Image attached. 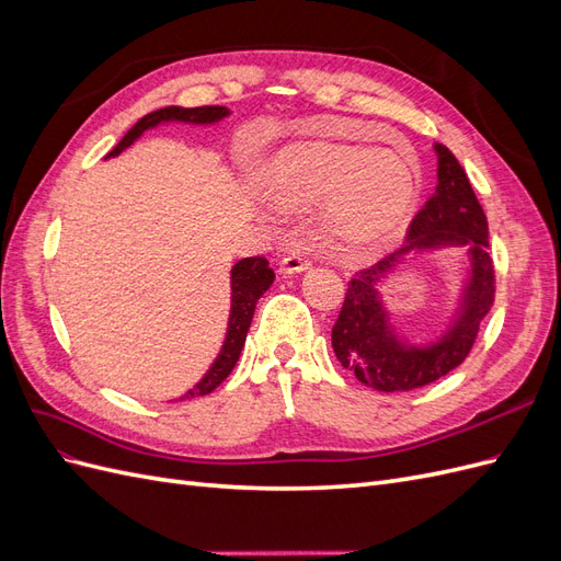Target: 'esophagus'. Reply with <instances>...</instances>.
I'll list each match as a JSON object with an SVG mask.
<instances>
[{
  "label": "esophagus",
  "mask_w": 561,
  "mask_h": 561,
  "mask_svg": "<svg viewBox=\"0 0 561 561\" xmlns=\"http://www.w3.org/2000/svg\"><path fill=\"white\" fill-rule=\"evenodd\" d=\"M309 266H311V260L307 257V254L295 252V250L283 254V260H280L283 274H299V271H307Z\"/></svg>",
  "instance_id": "34e87169"
}]
</instances>
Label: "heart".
<instances>
[{
	"mask_svg": "<svg viewBox=\"0 0 561 561\" xmlns=\"http://www.w3.org/2000/svg\"><path fill=\"white\" fill-rule=\"evenodd\" d=\"M271 190L295 206L328 201L325 231L346 250H358L396 233L419 196L416 168L402 154L334 142H304L283 151Z\"/></svg>",
	"mask_w": 561,
	"mask_h": 561,
	"instance_id": "obj_1",
	"label": "heart"
}]
</instances>
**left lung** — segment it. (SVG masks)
<instances>
[{
    "mask_svg": "<svg viewBox=\"0 0 561 561\" xmlns=\"http://www.w3.org/2000/svg\"><path fill=\"white\" fill-rule=\"evenodd\" d=\"M435 194L414 215L402 248L351 278L342 311L332 328L336 360L351 369L358 381L383 393L414 390L449 375L468 358L480 332V320L494 307L496 271L489 254L486 215L461 163L445 145H435ZM439 244L471 245L473 268L462 313L448 334L428 350L404 347L387 328L376 283L407 251Z\"/></svg>",
    "mask_w": 561,
    "mask_h": 561,
    "instance_id": "obj_1",
    "label": "left lung"
}]
</instances>
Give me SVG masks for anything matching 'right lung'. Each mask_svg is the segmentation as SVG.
I'll use <instances>...</instances> for the list:
<instances>
[{"mask_svg": "<svg viewBox=\"0 0 561 561\" xmlns=\"http://www.w3.org/2000/svg\"><path fill=\"white\" fill-rule=\"evenodd\" d=\"M227 114H229V110L219 107V105L157 110V112L142 116L140 122L124 135L122 142H118L110 151L107 159L122 154L128 145H133L135 138H140L147 128L157 126V124H163V122L215 124V122H219V118H225ZM274 278H276V274H274V268L268 266L266 257H245V260L233 264V268H231V316H229V330H227L225 346H222V351H219L213 367L206 371V377H203L184 398L208 396L231 375V369L236 363H239V355L243 351L250 322L254 316V307H257V299L268 290Z\"/></svg>", "mask_w": 561, "mask_h": 561, "instance_id": "1", "label": "right lung"}]
</instances>
